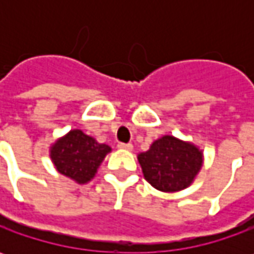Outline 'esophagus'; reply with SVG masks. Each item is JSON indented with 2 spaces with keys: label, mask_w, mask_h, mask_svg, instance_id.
Segmentation results:
<instances>
[{
  "label": "esophagus",
  "mask_w": 254,
  "mask_h": 254,
  "mask_svg": "<svg viewBox=\"0 0 254 254\" xmlns=\"http://www.w3.org/2000/svg\"><path fill=\"white\" fill-rule=\"evenodd\" d=\"M117 147H119L120 150H127V151H131L132 150V144H130V142H128V144H126V142H119Z\"/></svg>",
  "instance_id": "obj_1"
}]
</instances>
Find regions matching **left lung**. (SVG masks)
Masks as SVG:
<instances>
[{
	"label": "left lung",
	"instance_id": "8db88e82",
	"mask_svg": "<svg viewBox=\"0 0 254 254\" xmlns=\"http://www.w3.org/2000/svg\"><path fill=\"white\" fill-rule=\"evenodd\" d=\"M144 178L154 188L175 192L190 185L202 167V152L190 142L164 135L138 155Z\"/></svg>",
	"mask_w": 254,
	"mask_h": 254
}]
</instances>
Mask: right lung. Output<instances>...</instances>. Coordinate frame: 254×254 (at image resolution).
<instances>
[{"mask_svg":"<svg viewBox=\"0 0 254 254\" xmlns=\"http://www.w3.org/2000/svg\"><path fill=\"white\" fill-rule=\"evenodd\" d=\"M109 151V145L99 144L80 130H73L56 141L51 150V158L61 174L84 184L94 177Z\"/></svg>","mask_w":254,"mask_h":254,"instance_id":"1","label":"right lung"}]
</instances>
